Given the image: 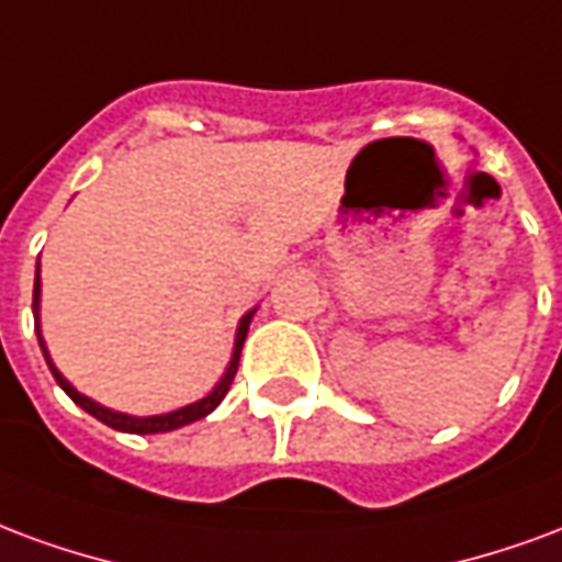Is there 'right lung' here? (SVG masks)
I'll return each instance as SVG.
<instances>
[{
	"label": "right lung",
	"instance_id": "obj_1",
	"mask_svg": "<svg viewBox=\"0 0 562 562\" xmlns=\"http://www.w3.org/2000/svg\"><path fill=\"white\" fill-rule=\"evenodd\" d=\"M41 266H35V290H32V314H35V331H38V344H41V353L47 359V368H50V374L56 376V383L65 389V395L77 404V407H83L89 416H95L98 422H104L110 428H116V431H125V434H161V431H176V428H182V425H191V422L203 419L209 413L218 407L224 395H227V389H231L233 376H236V368H239V356H241V344H245V335H248V326H251V317L257 314V308H251L245 317L239 321V329H236V341H233V356H231V366L224 371L215 389L203 395L200 401L194 404H186V407H179V411H170V413H158V416H128V413H119V411H110L104 404H98L92 401L89 395L83 392H77V389L68 383L63 376V371L53 366L50 353H47V344L41 338V276H38Z\"/></svg>",
	"mask_w": 562,
	"mask_h": 562
}]
</instances>
